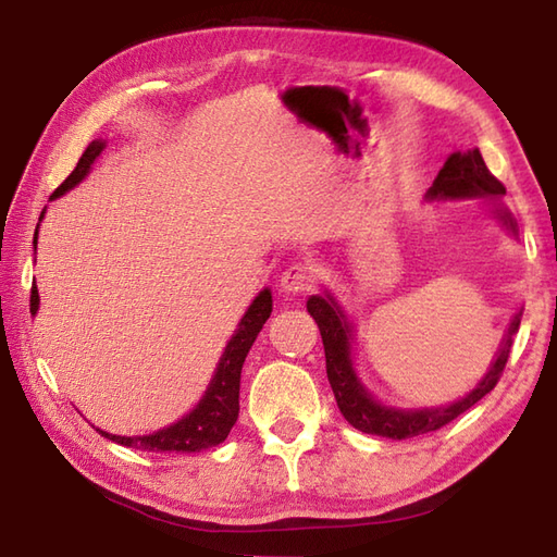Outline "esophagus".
I'll use <instances>...</instances> for the list:
<instances>
[{
    "mask_svg": "<svg viewBox=\"0 0 557 557\" xmlns=\"http://www.w3.org/2000/svg\"><path fill=\"white\" fill-rule=\"evenodd\" d=\"M312 281H314V269L310 264H290L286 271H283L281 276V288L286 293H305L312 288Z\"/></svg>",
    "mask_w": 557,
    "mask_h": 557,
    "instance_id": "esophagus-1",
    "label": "esophagus"
}]
</instances>
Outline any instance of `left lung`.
<instances>
[{"mask_svg": "<svg viewBox=\"0 0 557 557\" xmlns=\"http://www.w3.org/2000/svg\"><path fill=\"white\" fill-rule=\"evenodd\" d=\"M505 185L497 180L491 170H487L483 156L479 149L467 153H451L445 165L435 177L433 187L428 189V199H469V197H503ZM497 219H500L507 231L517 235V223L512 215L507 213L497 203ZM308 312L320 326L324 356H326V377L332 384V392L336 396L338 411L344 413L346 421L358 428L360 433L392 437V440H408L423 433H433L442 425L451 423L463 411H469L473 404H479L487 392L495 389L497 380L503 377V370L509 358V346H512V336L519 332L521 310L515 314L512 324H509L507 334L503 338V348L497 354L493 368L487 370L485 377L475 384L463 399L454 401L449 406L437 408H418V411H404V408H389L372 399V394L362 387L358 374L354 370V360H350V342H354V326L346 320L344 310L332 295H312L308 300Z\"/></svg>", "mask_w": 557, "mask_h": 557, "instance_id": "left-lung-1", "label": "left lung"}]
</instances>
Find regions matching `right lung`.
<instances>
[{
  "mask_svg": "<svg viewBox=\"0 0 557 557\" xmlns=\"http://www.w3.org/2000/svg\"><path fill=\"white\" fill-rule=\"evenodd\" d=\"M106 149L103 139H96L88 144V149L84 156L78 158L76 168L72 170V175L64 180V183L52 191V199L62 197L64 191H70L76 187L82 180L88 175L90 165H94L100 151ZM42 219V213H40ZM33 245H38V231H36V240ZM38 288L33 283L30 288V314L38 312ZM271 314V290L264 288L257 295L249 305L245 317L237 324V332L225 346L219 368L213 372V380L203 392L201 401L191 408L187 416L180 418L177 423L168 425L163 430H158L153 435H139V437H122V435H110L106 430H98L100 435L117 442V445L124 447H134L141 451H199V449H209L221 445V442L228 437L231 428L237 421V413H240V372H243V362L252 348L255 338L259 334V329L264 326Z\"/></svg>",
  "mask_w": 557,
  "mask_h": 557,
  "instance_id": "1",
  "label": "right lung"
}]
</instances>
